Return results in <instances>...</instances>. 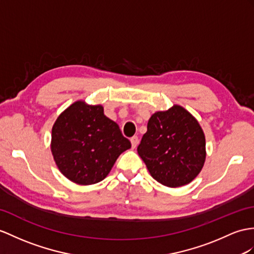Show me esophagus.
Listing matches in <instances>:
<instances>
[{
	"label": "esophagus",
	"instance_id": "1",
	"mask_svg": "<svg viewBox=\"0 0 254 254\" xmlns=\"http://www.w3.org/2000/svg\"><path fill=\"white\" fill-rule=\"evenodd\" d=\"M130 142H131V146H132V148L137 147V145H138V143H139V138L137 137V135H133L132 138H130Z\"/></svg>",
	"mask_w": 254,
	"mask_h": 254
}]
</instances>
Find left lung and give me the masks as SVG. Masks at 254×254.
Listing matches in <instances>:
<instances>
[{
	"instance_id": "left-lung-1",
	"label": "left lung",
	"mask_w": 254,
	"mask_h": 254,
	"mask_svg": "<svg viewBox=\"0 0 254 254\" xmlns=\"http://www.w3.org/2000/svg\"><path fill=\"white\" fill-rule=\"evenodd\" d=\"M137 150L157 182L183 187L198 176L205 164V134L189 111L174 106L151 116Z\"/></svg>"
}]
</instances>
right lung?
Returning <instances> with one entry per match:
<instances>
[{"label": "right lung", "instance_id": "right-lung-1", "mask_svg": "<svg viewBox=\"0 0 254 254\" xmlns=\"http://www.w3.org/2000/svg\"><path fill=\"white\" fill-rule=\"evenodd\" d=\"M130 147L102 106L74 102L53 126L51 148L56 165L65 178L80 185L102 181L117 157Z\"/></svg>", "mask_w": 254, "mask_h": 254}]
</instances>
